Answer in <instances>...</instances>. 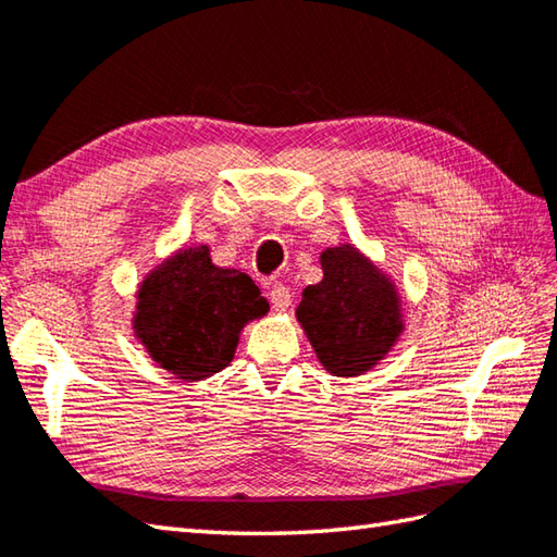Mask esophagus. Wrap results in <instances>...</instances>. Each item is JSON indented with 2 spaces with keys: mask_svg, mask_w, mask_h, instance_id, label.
<instances>
[{
  "mask_svg": "<svg viewBox=\"0 0 557 557\" xmlns=\"http://www.w3.org/2000/svg\"><path fill=\"white\" fill-rule=\"evenodd\" d=\"M268 297H270L272 309H275L277 313H285L289 306H292V294H289V289L285 285H280V282H272Z\"/></svg>",
  "mask_w": 557,
  "mask_h": 557,
  "instance_id": "esophagus-1",
  "label": "esophagus"
}]
</instances>
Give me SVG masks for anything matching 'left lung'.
<instances>
[{"mask_svg":"<svg viewBox=\"0 0 557 557\" xmlns=\"http://www.w3.org/2000/svg\"><path fill=\"white\" fill-rule=\"evenodd\" d=\"M321 268L323 280L304 289L294 315L327 373H369L405 333L395 280L354 244L325 248Z\"/></svg>","mask_w":557,"mask_h":557,"instance_id":"obj_1","label":"left lung"}]
</instances>
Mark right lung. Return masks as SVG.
Listing matches in <instances>:
<instances>
[{"label": "right lung", "mask_w": 557, "mask_h": 557, "mask_svg": "<svg viewBox=\"0 0 557 557\" xmlns=\"http://www.w3.org/2000/svg\"><path fill=\"white\" fill-rule=\"evenodd\" d=\"M270 304L242 270L212 263L206 244L184 246L136 289L134 337L160 369L198 383L227 369L242 330Z\"/></svg>", "instance_id": "1"}]
</instances>
